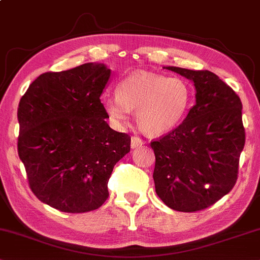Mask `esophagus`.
<instances>
[{
	"instance_id": "1",
	"label": "esophagus",
	"mask_w": 260,
	"mask_h": 260,
	"mask_svg": "<svg viewBox=\"0 0 260 260\" xmlns=\"http://www.w3.org/2000/svg\"><path fill=\"white\" fill-rule=\"evenodd\" d=\"M145 144V141L143 139H140L139 137H132V139H131V147L132 148H139L143 146Z\"/></svg>"
}]
</instances>
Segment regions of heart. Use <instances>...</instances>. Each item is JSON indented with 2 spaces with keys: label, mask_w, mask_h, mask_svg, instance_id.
Returning a JSON list of instances; mask_svg holds the SVG:
<instances>
[{
  "label": "heart",
  "mask_w": 260,
  "mask_h": 260,
  "mask_svg": "<svg viewBox=\"0 0 260 260\" xmlns=\"http://www.w3.org/2000/svg\"><path fill=\"white\" fill-rule=\"evenodd\" d=\"M190 102L191 91L182 78L137 72L123 78L116 88V98L106 99L103 106L117 124L127 122L128 112H136L141 131L162 136L182 123Z\"/></svg>",
  "instance_id": "1"
}]
</instances>
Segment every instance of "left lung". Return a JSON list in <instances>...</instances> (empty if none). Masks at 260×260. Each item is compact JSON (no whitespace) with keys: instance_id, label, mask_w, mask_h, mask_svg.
<instances>
[{"instance_id":"8db88e82","label":"left lung","mask_w":260,"mask_h":260,"mask_svg":"<svg viewBox=\"0 0 260 260\" xmlns=\"http://www.w3.org/2000/svg\"><path fill=\"white\" fill-rule=\"evenodd\" d=\"M166 69L193 82L196 105L177 128L151 141L155 192L171 209L199 212L227 195L237 182L245 146L243 105L213 72Z\"/></svg>"}]
</instances>
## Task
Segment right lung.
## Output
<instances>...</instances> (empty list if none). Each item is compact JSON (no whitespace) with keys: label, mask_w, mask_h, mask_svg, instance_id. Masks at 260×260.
<instances>
[{"label":"right lung","mask_w":260,"mask_h":260,"mask_svg":"<svg viewBox=\"0 0 260 260\" xmlns=\"http://www.w3.org/2000/svg\"><path fill=\"white\" fill-rule=\"evenodd\" d=\"M110 77L105 64L45 72L20 100L17 152L29 188L64 213H86L108 199L114 165L131 150V137L112 129L101 103Z\"/></svg>","instance_id":"1"}]
</instances>
